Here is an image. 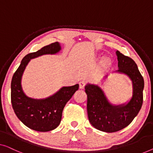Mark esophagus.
Returning a JSON list of instances; mask_svg holds the SVG:
<instances>
[{
	"label": "esophagus",
	"mask_w": 153,
	"mask_h": 153,
	"mask_svg": "<svg viewBox=\"0 0 153 153\" xmlns=\"http://www.w3.org/2000/svg\"><path fill=\"white\" fill-rule=\"evenodd\" d=\"M86 85V81H80V83H79V88H81V89H83L84 88H85V86Z\"/></svg>",
	"instance_id": "obj_1"
}]
</instances>
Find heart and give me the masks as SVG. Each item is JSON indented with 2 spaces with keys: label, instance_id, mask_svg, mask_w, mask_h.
<instances>
[{
  "label": "heart",
  "instance_id": "obj_1",
  "mask_svg": "<svg viewBox=\"0 0 153 153\" xmlns=\"http://www.w3.org/2000/svg\"><path fill=\"white\" fill-rule=\"evenodd\" d=\"M110 63H111V59L109 57H104L102 59V61H101V64H102V65L104 66V67L110 65Z\"/></svg>",
  "mask_w": 153,
  "mask_h": 153
}]
</instances>
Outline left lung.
Returning a JSON list of instances; mask_svg holds the SVG:
<instances>
[{
	"label": "left lung",
	"instance_id": "left-lung-1",
	"mask_svg": "<svg viewBox=\"0 0 153 153\" xmlns=\"http://www.w3.org/2000/svg\"><path fill=\"white\" fill-rule=\"evenodd\" d=\"M116 53L118 72L127 74L132 81L133 95L129 102L126 105H112L98 86L88 84L85 87L90 122L96 129L105 132H117L128 126L139 113L143 103L144 81L136 63L118 50Z\"/></svg>",
	"mask_w": 153,
	"mask_h": 153
}]
</instances>
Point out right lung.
Masks as SVG:
<instances>
[{
    "label": "right lung",
    "mask_w": 153,
    "mask_h": 153,
    "mask_svg": "<svg viewBox=\"0 0 153 153\" xmlns=\"http://www.w3.org/2000/svg\"><path fill=\"white\" fill-rule=\"evenodd\" d=\"M61 50L58 42L44 46L35 52L26 55L13 75L11 83V101L15 114L23 124L39 132H48L60 124L65 104L79 89V84L63 87L52 97L36 100L29 98L21 88V77L31 59L43 54H55Z\"/></svg>",
    "instance_id": "right-lung-1"
}]
</instances>
